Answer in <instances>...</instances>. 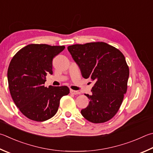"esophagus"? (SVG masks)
I'll return each instance as SVG.
<instances>
[{"label": "esophagus", "mask_w": 153, "mask_h": 153, "mask_svg": "<svg viewBox=\"0 0 153 153\" xmlns=\"http://www.w3.org/2000/svg\"><path fill=\"white\" fill-rule=\"evenodd\" d=\"M70 93L72 94H74V95H77V94H79V92L77 91H75L73 90H70Z\"/></svg>", "instance_id": "esophagus-1"}]
</instances>
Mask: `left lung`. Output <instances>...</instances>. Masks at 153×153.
<instances>
[{
    "label": "left lung",
    "mask_w": 153,
    "mask_h": 153,
    "mask_svg": "<svg viewBox=\"0 0 153 153\" xmlns=\"http://www.w3.org/2000/svg\"><path fill=\"white\" fill-rule=\"evenodd\" d=\"M68 49L83 77L95 82L92 94H85L90 102L81 110L82 116L93 123L110 120L118 111L127 90L129 68L124 55L104 42L76 44Z\"/></svg>",
    "instance_id": "left-lung-1"
}]
</instances>
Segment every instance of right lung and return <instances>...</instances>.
I'll return each mask as SVG.
<instances>
[{"label": "right lung", "mask_w": 153, "mask_h": 153, "mask_svg": "<svg viewBox=\"0 0 153 153\" xmlns=\"http://www.w3.org/2000/svg\"><path fill=\"white\" fill-rule=\"evenodd\" d=\"M64 49V46L30 44L10 61L7 78L11 97L22 114L30 120L43 122L52 118L61 98L69 93L67 86L44 85L47 74H53V59Z\"/></svg>", "instance_id": "obj_1"}]
</instances>
